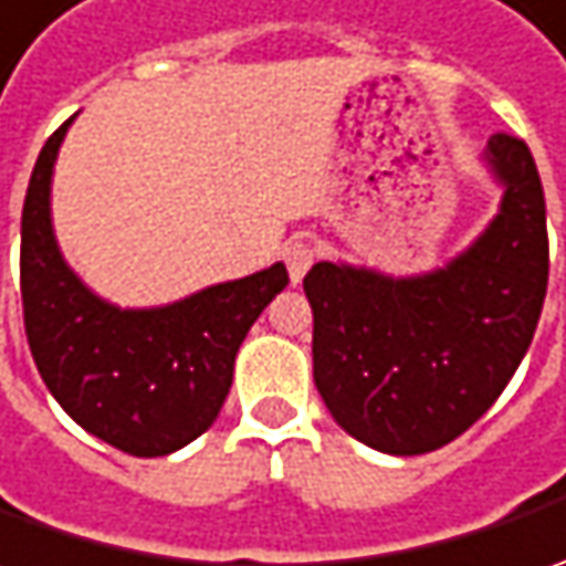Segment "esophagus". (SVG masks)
<instances>
[{"mask_svg":"<svg viewBox=\"0 0 566 566\" xmlns=\"http://www.w3.org/2000/svg\"><path fill=\"white\" fill-rule=\"evenodd\" d=\"M283 261H286V271H290V280H293V286L302 283V276L308 273V268L315 264V249L308 245V242H290L286 249H283Z\"/></svg>","mask_w":566,"mask_h":566,"instance_id":"esophagus-1","label":"esophagus"}]
</instances>
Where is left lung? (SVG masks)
Masks as SVG:
<instances>
[{
	"label": "left lung",
	"mask_w": 566,
	"mask_h": 566,
	"mask_svg": "<svg viewBox=\"0 0 566 566\" xmlns=\"http://www.w3.org/2000/svg\"><path fill=\"white\" fill-rule=\"evenodd\" d=\"M501 205L444 268L390 273L317 261L315 387L361 444L419 457L482 419L533 343L548 286L545 191L526 142L491 135L482 154Z\"/></svg>",
	"instance_id": "left-lung-1"
}]
</instances>
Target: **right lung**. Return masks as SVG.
<instances>
[{"label":"right lung","instance_id":"obj_1","mask_svg":"<svg viewBox=\"0 0 566 566\" xmlns=\"http://www.w3.org/2000/svg\"><path fill=\"white\" fill-rule=\"evenodd\" d=\"M69 119L43 144L21 213V302L31 356L55 402L87 434L132 457H166L217 422L232 365L286 283L276 261L157 308H119L62 258L53 169Z\"/></svg>","mask_w":566,"mask_h":566}]
</instances>
